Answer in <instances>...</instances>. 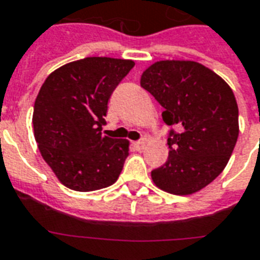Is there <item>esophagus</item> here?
<instances>
[{"label": "esophagus", "mask_w": 260, "mask_h": 260, "mask_svg": "<svg viewBox=\"0 0 260 260\" xmlns=\"http://www.w3.org/2000/svg\"><path fill=\"white\" fill-rule=\"evenodd\" d=\"M145 145H146L145 140H138V142H134V147H135L136 150H143L145 149Z\"/></svg>", "instance_id": "esophagus-1"}]
</instances>
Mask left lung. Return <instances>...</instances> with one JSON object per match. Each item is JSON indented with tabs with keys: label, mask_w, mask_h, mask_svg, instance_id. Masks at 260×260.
<instances>
[{
	"label": "left lung",
	"mask_w": 260,
	"mask_h": 260,
	"mask_svg": "<svg viewBox=\"0 0 260 260\" xmlns=\"http://www.w3.org/2000/svg\"><path fill=\"white\" fill-rule=\"evenodd\" d=\"M140 85L164 107L169 155L151 171L161 190L186 196L222 174L238 138V107L230 86L208 67L161 60L142 74Z\"/></svg>",
	"instance_id": "left-lung-1"
}]
</instances>
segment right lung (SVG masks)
<instances>
[{
    "label": "right lung",
    "mask_w": 260,
    "mask_h": 260,
    "mask_svg": "<svg viewBox=\"0 0 260 260\" xmlns=\"http://www.w3.org/2000/svg\"><path fill=\"white\" fill-rule=\"evenodd\" d=\"M135 63L85 57L51 73L34 103V136L57 179L77 191L111 186L129 155L128 140L102 136L113 92Z\"/></svg>",
    "instance_id": "right-lung-1"
}]
</instances>
